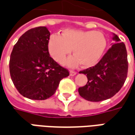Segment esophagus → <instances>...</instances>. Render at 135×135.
Instances as JSON below:
<instances>
[{"instance_id": "obj_1", "label": "esophagus", "mask_w": 135, "mask_h": 135, "mask_svg": "<svg viewBox=\"0 0 135 135\" xmlns=\"http://www.w3.org/2000/svg\"><path fill=\"white\" fill-rule=\"evenodd\" d=\"M77 74V72H75V71H73V70H70V75H71V76H74Z\"/></svg>"}]
</instances>
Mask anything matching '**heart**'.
Wrapping results in <instances>:
<instances>
[{"label": "heart", "instance_id": "b5f03b06", "mask_svg": "<svg viewBox=\"0 0 135 135\" xmlns=\"http://www.w3.org/2000/svg\"><path fill=\"white\" fill-rule=\"evenodd\" d=\"M107 47V39L103 32L92 30L66 29L62 35L53 34L48 42L51 57L62 63L72 51L75 54L67 60L70 67L82 64L85 68L95 65L103 56Z\"/></svg>", "mask_w": 135, "mask_h": 135}]
</instances>
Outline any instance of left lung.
Segmentation results:
<instances>
[{
	"label": "left lung",
	"mask_w": 135,
	"mask_h": 135,
	"mask_svg": "<svg viewBox=\"0 0 135 135\" xmlns=\"http://www.w3.org/2000/svg\"><path fill=\"white\" fill-rule=\"evenodd\" d=\"M114 44L96 65L79 73L86 75L88 81L78 88L80 96L91 102H100L113 97L123 86L128 72L126 46L113 34Z\"/></svg>",
	"instance_id": "obj_1"
}]
</instances>
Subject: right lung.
I'll return each instance as SVG.
<instances>
[{
    "mask_svg": "<svg viewBox=\"0 0 135 135\" xmlns=\"http://www.w3.org/2000/svg\"><path fill=\"white\" fill-rule=\"evenodd\" d=\"M50 32L46 27H38L24 33L14 45L9 70L15 87L30 100H44L51 97L68 70L49 55Z\"/></svg>",
    "mask_w": 135,
    "mask_h": 135,
    "instance_id": "obj_1",
    "label": "right lung"
}]
</instances>
